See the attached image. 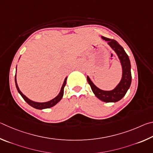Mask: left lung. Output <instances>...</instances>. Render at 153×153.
I'll list each match as a JSON object with an SVG mask.
<instances>
[{"instance_id":"1","label":"left lung","mask_w":153,"mask_h":153,"mask_svg":"<svg viewBox=\"0 0 153 153\" xmlns=\"http://www.w3.org/2000/svg\"><path fill=\"white\" fill-rule=\"evenodd\" d=\"M102 39L108 42V44L117 53L122 66V77L120 83L111 91H103L99 89L91 81L87 76V81L96 97L104 102H117L124 97L132 82L131 64L129 57L121 45L114 39L107 38L102 36Z\"/></svg>"}]
</instances>
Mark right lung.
I'll use <instances>...</instances> for the list:
<instances>
[{"instance_id":"add662e5","label":"right lung","mask_w":153,"mask_h":153,"mask_svg":"<svg viewBox=\"0 0 153 153\" xmlns=\"http://www.w3.org/2000/svg\"><path fill=\"white\" fill-rule=\"evenodd\" d=\"M16 72H17V70H16ZM66 79H67V77H66V79H64V83L62 85V86L60 93H59V94L57 96H56V97L54 99H53V100H50L49 101H47V102L39 103V102H35V101H31L30 100H29V99L25 95H24L23 93H21V91L19 90V89L18 85H17V83L16 74H15V81L16 87H17V89L18 91V92L19 93V94L21 95V97L23 98V100H25L26 102L29 104V105H31V107H33V108L37 109H47V108H52V107L54 106L56 103H58L59 101L61 100V99L62 98L63 95H64V87H65L66 83Z\"/></svg>"}]
</instances>
